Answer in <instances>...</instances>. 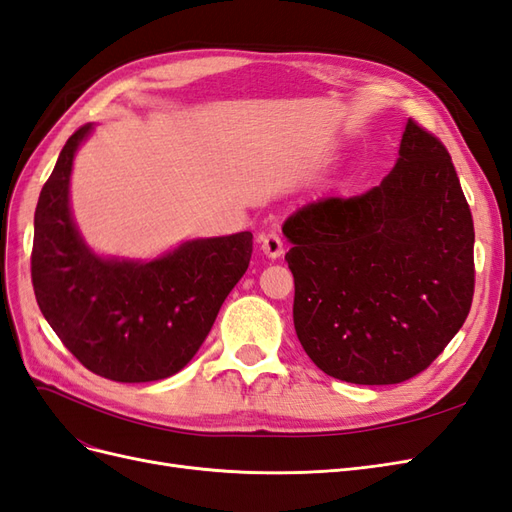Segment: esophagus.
<instances>
[{
	"label": "esophagus",
	"instance_id": "obj_1",
	"mask_svg": "<svg viewBox=\"0 0 512 512\" xmlns=\"http://www.w3.org/2000/svg\"><path fill=\"white\" fill-rule=\"evenodd\" d=\"M260 250L267 258L275 260L284 256V243L275 235V232H269V235H260Z\"/></svg>",
	"mask_w": 512,
	"mask_h": 512
}]
</instances>
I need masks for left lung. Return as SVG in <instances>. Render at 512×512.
Returning <instances> with one entry per match:
<instances>
[{"label":"left lung","mask_w":512,"mask_h":512,"mask_svg":"<svg viewBox=\"0 0 512 512\" xmlns=\"http://www.w3.org/2000/svg\"><path fill=\"white\" fill-rule=\"evenodd\" d=\"M282 230L292 243L294 331L324 374L410 380L468 318L472 213L446 147L412 119L380 185L309 203Z\"/></svg>","instance_id":"left-lung-1"}]
</instances>
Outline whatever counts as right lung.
<instances>
[{"label": "right lung", "mask_w": 512, "mask_h": 512, "mask_svg": "<svg viewBox=\"0 0 512 512\" xmlns=\"http://www.w3.org/2000/svg\"><path fill=\"white\" fill-rule=\"evenodd\" d=\"M94 126L61 149L34 215L32 282L40 312L94 374L153 382L203 346L228 292L247 271L252 232L185 241L153 260L98 256L70 211L74 156Z\"/></svg>", "instance_id": "1"}]
</instances>
